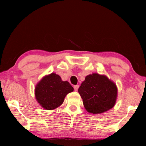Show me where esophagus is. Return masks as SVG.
<instances>
[{
    "label": "esophagus",
    "mask_w": 146,
    "mask_h": 146,
    "mask_svg": "<svg viewBox=\"0 0 146 146\" xmlns=\"http://www.w3.org/2000/svg\"><path fill=\"white\" fill-rule=\"evenodd\" d=\"M74 87V90H75V91H77L78 90V88H79V85H75L73 86Z\"/></svg>",
    "instance_id": "1"
}]
</instances>
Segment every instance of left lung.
<instances>
[{
  "mask_svg": "<svg viewBox=\"0 0 146 146\" xmlns=\"http://www.w3.org/2000/svg\"><path fill=\"white\" fill-rule=\"evenodd\" d=\"M85 109L91 113H102L112 108L117 88L107 76L94 73L86 76L78 88Z\"/></svg>",
  "mask_w": 146,
  "mask_h": 146,
  "instance_id": "1",
  "label": "left lung"
}]
</instances>
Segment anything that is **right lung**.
Returning <instances> with one entry per match:
<instances>
[{
	"instance_id": "add662e5",
	"label": "right lung",
	"mask_w": 146,
	"mask_h": 146,
	"mask_svg": "<svg viewBox=\"0 0 146 146\" xmlns=\"http://www.w3.org/2000/svg\"><path fill=\"white\" fill-rule=\"evenodd\" d=\"M73 91L68 82H63L61 77L55 73L44 77L35 88L37 101L46 110H52L64 102L66 95Z\"/></svg>"
}]
</instances>
